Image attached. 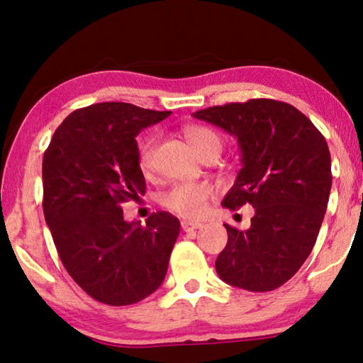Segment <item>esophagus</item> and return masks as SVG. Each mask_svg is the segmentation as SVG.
<instances>
[{
	"label": "esophagus",
	"mask_w": 363,
	"mask_h": 363,
	"mask_svg": "<svg viewBox=\"0 0 363 363\" xmlns=\"http://www.w3.org/2000/svg\"><path fill=\"white\" fill-rule=\"evenodd\" d=\"M181 226L186 233H191V231H194V230L202 228V223H199V221H191V220H182Z\"/></svg>",
	"instance_id": "obj_1"
}]
</instances>
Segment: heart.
<instances>
[{
  "label": "heart",
  "instance_id": "1",
  "mask_svg": "<svg viewBox=\"0 0 363 363\" xmlns=\"http://www.w3.org/2000/svg\"><path fill=\"white\" fill-rule=\"evenodd\" d=\"M187 142L202 158L207 153H221L223 138L216 130L205 125H189L184 128ZM156 138L147 137L138 147V164L143 172H150L155 166ZM213 197V189L208 184L182 182L164 194L163 203L166 208L186 218H197L207 210L208 200Z\"/></svg>",
  "mask_w": 363,
  "mask_h": 363
}]
</instances>
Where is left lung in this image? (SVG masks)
<instances>
[{
    "label": "left lung",
    "mask_w": 363,
    "mask_h": 363,
    "mask_svg": "<svg viewBox=\"0 0 363 363\" xmlns=\"http://www.w3.org/2000/svg\"><path fill=\"white\" fill-rule=\"evenodd\" d=\"M238 140L242 167L223 207H254L251 226L225 225L215 262L223 282L250 291L279 289L315 246L331 192V155L306 116L286 102L251 99L192 113Z\"/></svg>",
    "instance_id": "8db88e82"
}]
</instances>
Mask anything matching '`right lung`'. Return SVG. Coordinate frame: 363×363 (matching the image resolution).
<instances>
[{"mask_svg":"<svg viewBox=\"0 0 363 363\" xmlns=\"http://www.w3.org/2000/svg\"><path fill=\"white\" fill-rule=\"evenodd\" d=\"M127 102H99L69 113L42 161L43 215L60 261L94 300L142 301L166 277L181 223L156 212L142 226L122 203L145 194L137 135L169 116Z\"/></svg>","mask_w":363,"mask_h":363,"instance_id":"1","label":"right lung"}]
</instances>
